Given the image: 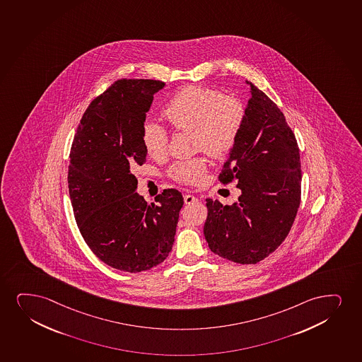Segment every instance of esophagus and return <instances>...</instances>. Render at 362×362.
I'll use <instances>...</instances> for the list:
<instances>
[{
    "label": "esophagus",
    "mask_w": 362,
    "mask_h": 362,
    "mask_svg": "<svg viewBox=\"0 0 362 362\" xmlns=\"http://www.w3.org/2000/svg\"><path fill=\"white\" fill-rule=\"evenodd\" d=\"M197 197H194V195H192V194H185L184 195V202L185 204H187V205H190V204H194V202H197Z\"/></svg>",
    "instance_id": "obj_1"
}]
</instances>
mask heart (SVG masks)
<instances>
[{
	"label": "heart",
	"mask_w": 362,
	"mask_h": 362,
	"mask_svg": "<svg viewBox=\"0 0 362 362\" xmlns=\"http://www.w3.org/2000/svg\"><path fill=\"white\" fill-rule=\"evenodd\" d=\"M163 116L175 130L192 132V144L214 158H226L237 145L245 108L237 98L224 96L219 90L187 85L167 101ZM144 150L152 158L165 156L168 133L162 125L146 122L141 130ZM207 163L204 157L179 161L170 167L172 178L184 184H200Z\"/></svg>",
	"instance_id": "obj_1"
}]
</instances>
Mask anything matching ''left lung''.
I'll return each instance as SVG.
<instances>
[{"mask_svg":"<svg viewBox=\"0 0 362 362\" xmlns=\"http://www.w3.org/2000/svg\"><path fill=\"white\" fill-rule=\"evenodd\" d=\"M246 83L251 98L243 129L218 175L224 185L235 180L241 195L232 206L206 199L204 234L214 254L255 264L291 232L301 200V167L298 141L281 108Z\"/></svg>","mask_w":362,"mask_h":362,"instance_id":"8db88e82","label":"left lung"}]
</instances>
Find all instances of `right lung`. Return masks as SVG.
I'll use <instances>...</instances> for the list:
<instances>
[{
    "label": "right lung",
    "mask_w": 362,
    "mask_h": 362,
    "mask_svg": "<svg viewBox=\"0 0 362 362\" xmlns=\"http://www.w3.org/2000/svg\"><path fill=\"white\" fill-rule=\"evenodd\" d=\"M161 81L119 79L90 103L71 143L68 187L90 250L111 267L138 273L172 250L182 192L165 189L148 205L133 175L146 152L141 130Z\"/></svg>",
    "instance_id": "1"
}]
</instances>
